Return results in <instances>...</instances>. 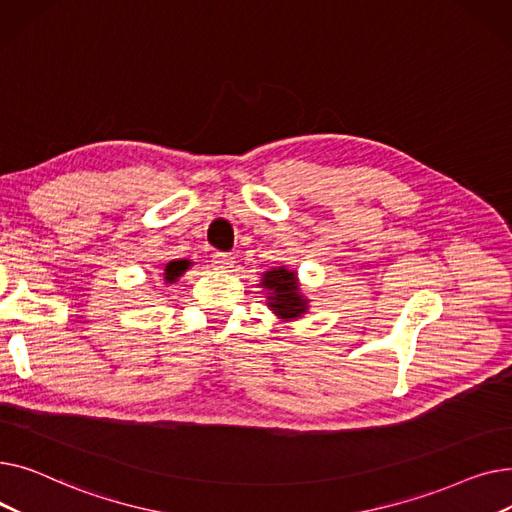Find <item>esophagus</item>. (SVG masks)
<instances>
[{"instance_id": "esophagus-1", "label": "esophagus", "mask_w": 512, "mask_h": 512, "mask_svg": "<svg viewBox=\"0 0 512 512\" xmlns=\"http://www.w3.org/2000/svg\"><path fill=\"white\" fill-rule=\"evenodd\" d=\"M211 265L220 272H230L234 267V257L228 255V253H215L213 259H211Z\"/></svg>"}]
</instances>
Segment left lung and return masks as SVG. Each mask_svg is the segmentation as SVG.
<instances>
[{"label": "left lung", "mask_w": 512, "mask_h": 512, "mask_svg": "<svg viewBox=\"0 0 512 512\" xmlns=\"http://www.w3.org/2000/svg\"><path fill=\"white\" fill-rule=\"evenodd\" d=\"M259 286L265 290V305L278 319H301L309 311V299L301 290L297 270L292 267L280 265L263 272Z\"/></svg>", "instance_id": "1"}]
</instances>
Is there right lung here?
I'll return each mask as SVG.
<instances>
[{"label":"right lung","instance_id":"add662e5","mask_svg":"<svg viewBox=\"0 0 512 512\" xmlns=\"http://www.w3.org/2000/svg\"><path fill=\"white\" fill-rule=\"evenodd\" d=\"M191 265H193V261H188V259H174V261L166 263V267H164V282H166V284L178 282V278H180Z\"/></svg>","mask_w":512,"mask_h":512}]
</instances>
